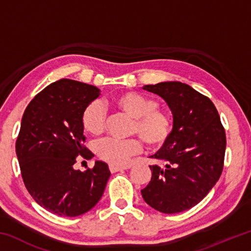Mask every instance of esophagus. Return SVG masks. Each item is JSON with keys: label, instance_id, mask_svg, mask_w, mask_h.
<instances>
[{"label": "esophagus", "instance_id": "1", "mask_svg": "<svg viewBox=\"0 0 251 251\" xmlns=\"http://www.w3.org/2000/svg\"><path fill=\"white\" fill-rule=\"evenodd\" d=\"M127 168H129V167L128 166H120V165H114V164L109 165V171L112 173L124 171V169H127Z\"/></svg>", "mask_w": 251, "mask_h": 251}]
</instances>
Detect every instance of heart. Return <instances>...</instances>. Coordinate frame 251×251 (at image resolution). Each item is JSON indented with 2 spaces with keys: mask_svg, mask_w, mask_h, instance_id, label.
<instances>
[{
  "mask_svg": "<svg viewBox=\"0 0 251 251\" xmlns=\"http://www.w3.org/2000/svg\"><path fill=\"white\" fill-rule=\"evenodd\" d=\"M114 105L134 118L131 133L137 134L150 147H158L171 137L173 121L171 115L158 108L155 100L137 92L122 93L114 99ZM106 112L100 101L94 100L85 107L82 115L84 129L92 135H100L105 129ZM142 144L138 139L121 141L116 138H104L95 144V152L100 159L110 164H125L130 156L141 151Z\"/></svg>",
  "mask_w": 251,
  "mask_h": 251,
  "instance_id": "obj_1",
  "label": "heart"
}]
</instances>
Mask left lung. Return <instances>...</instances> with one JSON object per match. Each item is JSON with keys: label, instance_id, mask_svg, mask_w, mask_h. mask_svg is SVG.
Wrapping results in <instances>:
<instances>
[{"label": "left lung", "instance_id": "left-lung-1", "mask_svg": "<svg viewBox=\"0 0 251 251\" xmlns=\"http://www.w3.org/2000/svg\"><path fill=\"white\" fill-rule=\"evenodd\" d=\"M159 95L173 114L171 137L151 156V179L142 196L164 214L197 205L218 181L224 168L226 134L219 114L207 96L180 82L145 85Z\"/></svg>", "mask_w": 251, "mask_h": 251}]
</instances>
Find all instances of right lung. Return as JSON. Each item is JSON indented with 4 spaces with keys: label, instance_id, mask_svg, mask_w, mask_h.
<instances>
[{
    "label": "right lung",
    "instance_id": "right-lung-1",
    "mask_svg": "<svg viewBox=\"0 0 251 251\" xmlns=\"http://www.w3.org/2000/svg\"><path fill=\"white\" fill-rule=\"evenodd\" d=\"M100 92L93 85L59 79L34 97L23 114L15 148L24 185L55 215L76 217L91 210L110 176L100 160L85 172L74 168L77 156H94L83 145L82 115Z\"/></svg>",
    "mask_w": 251,
    "mask_h": 251
}]
</instances>
